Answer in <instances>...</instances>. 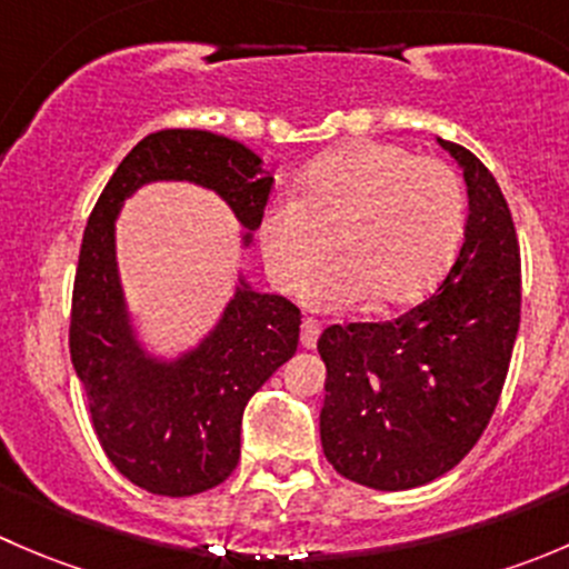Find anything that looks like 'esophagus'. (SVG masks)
I'll use <instances>...</instances> for the list:
<instances>
[{"instance_id":"esophagus-1","label":"esophagus","mask_w":569,"mask_h":569,"mask_svg":"<svg viewBox=\"0 0 569 569\" xmlns=\"http://www.w3.org/2000/svg\"><path fill=\"white\" fill-rule=\"evenodd\" d=\"M319 332H321V325L317 319H302V325H300V343L306 349H313L317 347V341H319Z\"/></svg>"}]
</instances>
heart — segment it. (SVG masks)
<instances>
[{
	"instance_id": "b5f03b06",
	"label": "heart",
	"mask_w": 569,
	"mask_h": 569,
	"mask_svg": "<svg viewBox=\"0 0 569 569\" xmlns=\"http://www.w3.org/2000/svg\"><path fill=\"white\" fill-rule=\"evenodd\" d=\"M468 198L446 162L391 142H349L302 173L300 200L280 198L258 226L274 286L300 291L338 242L341 261L308 286L319 311L369 297L393 308L421 300L455 261Z\"/></svg>"
}]
</instances>
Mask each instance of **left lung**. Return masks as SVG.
Returning <instances> with one entry per match:
<instances>
[{"label":"left lung","mask_w":569,"mask_h":569,"mask_svg":"<svg viewBox=\"0 0 569 569\" xmlns=\"http://www.w3.org/2000/svg\"><path fill=\"white\" fill-rule=\"evenodd\" d=\"M440 146L468 183L462 248L443 283L388 321L330 325L319 416L327 462L371 490H410L449 473L481 438L507 382L520 327V244L490 170Z\"/></svg>","instance_id":"obj_1"}]
</instances>
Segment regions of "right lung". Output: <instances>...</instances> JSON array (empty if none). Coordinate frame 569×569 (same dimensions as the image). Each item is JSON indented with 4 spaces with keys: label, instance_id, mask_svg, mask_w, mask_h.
Instances as JSON below:
<instances>
[{
    "label": "right lung",
    "instance_id": "add662e5",
    "mask_svg": "<svg viewBox=\"0 0 569 569\" xmlns=\"http://www.w3.org/2000/svg\"><path fill=\"white\" fill-rule=\"evenodd\" d=\"M151 181L209 187L250 233L272 176L242 142L214 131L164 129L137 142L90 211L73 278L68 347L109 462L153 496H198L233 473L250 396L297 352L300 308L242 280L198 349L162 363L137 343L114 263V217Z\"/></svg>",
    "mask_w": 569,
    "mask_h": 569
}]
</instances>
